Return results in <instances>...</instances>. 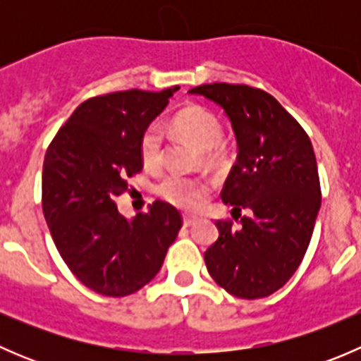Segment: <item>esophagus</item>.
<instances>
[{
  "instance_id": "1",
  "label": "esophagus",
  "mask_w": 361,
  "mask_h": 361,
  "mask_svg": "<svg viewBox=\"0 0 361 361\" xmlns=\"http://www.w3.org/2000/svg\"><path fill=\"white\" fill-rule=\"evenodd\" d=\"M195 221H197V216H194V214H183L185 227H190V225H194Z\"/></svg>"
}]
</instances>
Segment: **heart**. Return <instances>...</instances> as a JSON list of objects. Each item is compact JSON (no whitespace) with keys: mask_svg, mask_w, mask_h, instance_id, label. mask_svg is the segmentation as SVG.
I'll return each mask as SVG.
<instances>
[{"mask_svg":"<svg viewBox=\"0 0 361 361\" xmlns=\"http://www.w3.org/2000/svg\"><path fill=\"white\" fill-rule=\"evenodd\" d=\"M173 129L187 137L194 147L204 152V160L209 164L220 159V150L216 145L221 141L224 129L213 113L201 106H188L176 113L173 118ZM140 157L145 167H159L164 159V130L160 123H150L141 134ZM209 190L207 181L199 178L183 176V174H167L157 183V194L164 201L174 204L178 207L190 209L202 201Z\"/></svg>","mask_w":361,"mask_h":361,"instance_id":"b5f03b06","label":"heart"}]
</instances>
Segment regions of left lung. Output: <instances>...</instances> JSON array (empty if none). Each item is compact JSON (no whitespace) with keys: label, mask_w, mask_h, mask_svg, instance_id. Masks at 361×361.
Instances as JSON below:
<instances>
[{"label":"left lung","mask_w":361,"mask_h":361,"mask_svg":"<svg viewBox=\"0 0 361 361\" xmlns=\"http://www.w3.org/2000/svg\"><path fill=\"white\" fill-rule=\"evenodd\" d=\"M224 108L238 160L221 190L241 225L218 220L220 235L204 253L207 272L239 298H262L286 285L300 265L322 206L309 136L271 94L248 85L206 83L188 90Z\"/></svg>","instance_id":"left-lung-1"}]
</instances>
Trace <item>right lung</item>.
<instances>
[{
	"label": "right lung",
	"instance_id": "obj_1",
	"mask_svg": "<svg viewBox=\"0 0 361 361\" xmlns=\"http://www.w3.org/2000/svg\"><path fill=\"white\" fill-rule=\"evenodd\" d=\"M180 87L123 90L80 104L43 160L42 206L69 271L96 293L126 297L157 276L181 228V214L155 201L127 220L116 195L143 169L140 140Z\"/></svg>",
	"mask_w": 361,
	"mask_h": 361
}]
</instances>
